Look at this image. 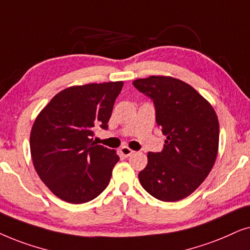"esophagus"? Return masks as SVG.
<instances>
[{
	"instance_id": "esophagus-1",
	"label": "esophagus",
	"mask_w": 250,
	"mask_h": 250,
	"mask_svg": "<svg viewBox=\"0 0 250 250\" xmlns=\"http://www.w3.org/2000/svg\"><path fill=\"white\" fill-rule=\"evenodd\" d=\"M120 152H121L122 155L125 156V158H128V156H130L132 153H134V151H132L131 148H129L128 146H123V147L120 149Z\"/></svg>"
}]
</instances>
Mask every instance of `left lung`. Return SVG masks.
<instances>
[{"instance_id":"8db88e82","label":"left lung","mask_w":250,"mask_h":250,"mask_svg":"<svg viewBox=\"0 0 250 250\" xmlns=\"http://www.w3.org/2000/svg\"><path fill=\"white\" fill-rule=\"evenodd\" d=\"M132 84L153 101L156 123L167 137L161 152L147 154L139 182L158 200H182L201 185L215 164L217 115L194 88L178 79L149 76Z\"/></svg>"}]
</instances>
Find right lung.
<instances>
[{"label":"right lung","instance_id":"1","mask_svg":"<svg viewBox=\"0 0 250 250\" xmlns=\"http://www.w3.org/2000/svg\"><path fill=\"white\" fill-rule=\"evenodd\" d=\"M123 82L69 86L53 97L32 127L31 154L40 178L69 204H84L108 185L120 158L92 142L96 127L107 129Z\"/></svg>","mask_w":250,"mask_h":250}]
</instances>
